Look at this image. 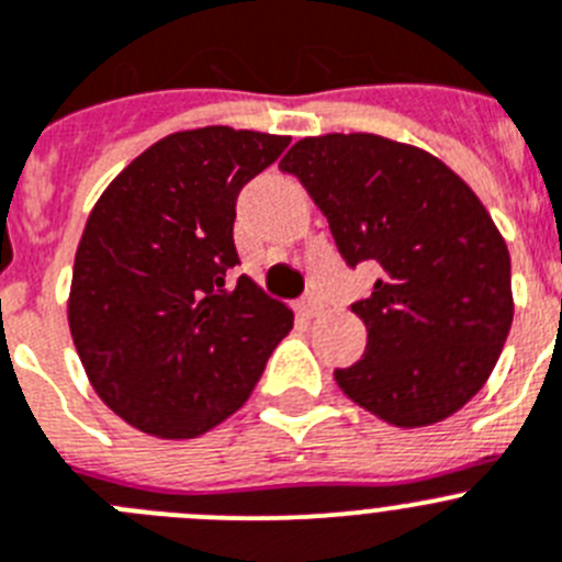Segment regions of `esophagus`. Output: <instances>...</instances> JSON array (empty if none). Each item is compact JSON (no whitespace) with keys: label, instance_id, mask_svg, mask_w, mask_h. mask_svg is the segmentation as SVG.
Returning <instances> with one entry per match:
<instances>
[{"label":"esophagus","instance_id":"1","mask_svg":"<svg viewBox=\"0 0 562 562\" xmlns=\"http://www.w3.org/2000/svg\"><path fill=\"white\" fill-rule=\"evenodd\" d=\"M323 312V301L317 292H308V295H303L301 301H297V315L306 317V321H312V317H317Z\"/></svg>","mask_w":562,"mask_h":562}]
</instances>
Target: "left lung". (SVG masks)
Instances as JSON below:
<instances>
[{
    "label": "left lung",
    "mask_w": 562,
    "mask_h": 562,
    "mask_svg": "<svg viewBox=\"0 0 562 562\" xmlns=\"http://www.w3.org/2000/svg\"><path fill=\"white\" fill-rule=\"evenodd\" d=\"M326 214L345 265L379 270L351 308L368 348L339 390L393 426H429L480 393L509 326V254L460 175L409 144L328 133L281 158Z\"/></svg>",
    "instance_id": "obj_1"
}]
</instances>
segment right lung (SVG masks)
I'll list each match as a JSON object with an SVG mask.
<instances>
[{
  "instance_id": "obj_1",
  "label": "right lung",
  "mask_w": 562,
  "mask_h": 562,
  "mask_svg": "<svg viewBox=\"0 0 562 562\" xmlns=\"http://www.w3.org/2000/svg\"><path fill=\"white\" fill-rule=\"evenodd\" d=\"M290 136L172 133L113 178L75 256L69 328L97 395L147 435L183 440L234 415L292 312L247 276L236 198Z\"/></svg>"
}]
</instances>
